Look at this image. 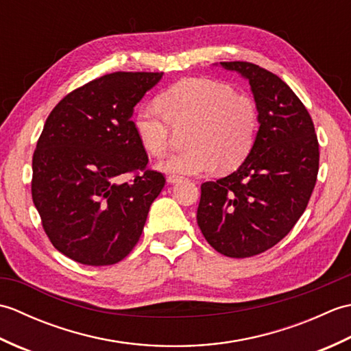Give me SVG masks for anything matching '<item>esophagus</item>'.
<instances>
[{
	"label": "esophagus",
	"mask_w": 351,
	"mask_h": 351,
	"mask_svg": "<svg viewBox=\"0 0 351 351\" xmlns=\"http://www.w3.org/2000/svg\"><path fill=\"white\" fill-rule=\"evenodd\" d=\"M182 180L181 176H178V175H169L167 176V182L169 184H175V182H180Z\"/></svg>",
	"instance_id": "1"
}]
</instances>
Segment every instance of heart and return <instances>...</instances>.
<instances>
[{"label": "heart", "instance_id": "1", "mask_svg": "<svg viewBox=\"0 0 351 351\" xmlns=\"http://www.w3.org/2000/svg\"><path fill=\"white\" fill-rule=\"evenodd\" d=\"M160 106L143 104L134 114L140 145L154 156L169 151L176 132L187 151L170 155L158 167L167 173L202 175L237 167L255 143L259 117L252 98L208 78H187L160 96Z\"/></svg>", "mask_w": 351, "mask_h": 351}]
</instances>
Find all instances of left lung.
I'll use <instances>...</instances> for the list:
<instances>
[{
    "label": "left lung",
    "instance_id": "1",
    "mask_svg": "<svg viewBox=\"0 0 351 351\" xmlns=\"http://www.w3.org/2000/svg\"><path fill=\"white\" fill-rule=\"evenodd\" d=\"M249 81L259 130L234 173L200 185L197 225L229 258L271 249L302 217L318 175V140L306 107L287 83L249 62H220Z\"/></svg>",
    "mask_w": 351,
    "mask_h": 351
}]
</instances>
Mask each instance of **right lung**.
Wrapping results in <instances>:
<instances>
[{
  "label": "right lung",
  "instance_id": "obj_1",
  "mask_svg": "<svg viewBox=\"0 0 351 351\" xmlns=\"http://www.w3.org/2000/svg\"><path fill=\"white\" fill-rule=\"evenodd\" d=\"M161 77L107 73L66 95L45 122L33 155V202L52 245L80 264L111 265L128 255L166 184L146 169L131 121Z\"/></svg>",
  "mask_w": 351,
  "mask_h": 351
}]
</instances>
